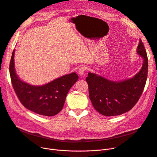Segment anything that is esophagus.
Returning a JSON list of instances; mask_svg holds the SVG:
<instances>
[{"label": "esophagus", "instance_id": "esophagus-1", "mask_svg": "<svg viewBox=\"0 0 157 157\" xmlns=\"http://www.w3.org/2000/svg\"><path fill=\"white\" fill-rule=\"evenodd\" d=\"M87 70V68L85 67V66H82V67H80L78 69V74L80 75H83L86 73V71Z\"/></svg>", "mask_w": 157, "mask_h": 157}]
</instances>
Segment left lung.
Listing matches in <instances>:
<instances>
[{"instance_id": "1", "label": "left lung", "mask_w": 157, "mask_h": 157, "mask_svg": "<svg viewBox=\"0 0 157 157\" xmlns=\"http://www.w3.org/2000/svg\"><path fill=\"white\" fill-rule=\"evenodd\" d=\"M137 52L144 58V64L140 72L132 78L117 82L96 74H88L86 81L90 99L94 109L101 115L107 117L122 115L130 111L138 101L148 72V58L141 39Z\"/></svg>"}]
</instances>
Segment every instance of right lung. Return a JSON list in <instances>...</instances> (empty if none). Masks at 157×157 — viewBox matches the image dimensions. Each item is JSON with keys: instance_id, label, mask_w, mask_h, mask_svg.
I'll return each mask as SVG.
<instances>
[{"instance_id": "add662e5", "label": "right lung", "mask_w": 157, "mask_h": 157, "mask_svg": "<svg viewBox=\"0 0 157 157\" xmlns=\"http://www.w3.org/2000/svg\"><path fill=\"white\" fill-rule=\"evenodd\" d=\"M14 52L10 62V75L13 88L22 105L39 115L52 117L63 107L66 96L71 86L77 81L75 73L57 78L41 86L28 84L19 79L14 69Z\"/></svg>"}]
</instances>
